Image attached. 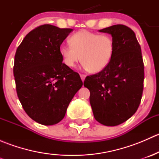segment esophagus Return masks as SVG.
Masks as SVG:
<instances>
[{
  "mask_svg": "<svg viewBox=\"0 0 159 159\" xmlns=\"http://www.w3.org/2000/svg\"><path fill=\"white\" fill-rule=\"evenodd\" d=\"M80 76H81V80H82V81H84V78H85V77H86V75H84V74H81V75H80Z\"/></svg>",
  "mask_w": 159,
  "mask_h": 159,
  "instance_id": "esophagus-1",
  "label": "esophagus"
}]
</instances>
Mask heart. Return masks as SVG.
I'll return each mask as SVG.
<instances>
[{"label":"heart","instance_id":"1","mask_svg":"<svg viewBox=\"0 0 159 159\" xmlns=\"http://www.w3.org/2000/svg\"><path fill=\"white\" fill-rule=\"evenodd\" d=\"M70 44H62L59 52L63 62L69 68L81 61L83 66L92 73L105 69L109 64L114 50L113 38L108 34H99L81 30L70 36Z\"/></svg>","mask_w":159,"mask_h":159}]
</instances>
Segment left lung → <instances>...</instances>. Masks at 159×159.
I'll return each mask as SVG.
<instances>
[{
  "mask_svg": "<svg viewBox=\"0 0 159 159\" xmlns=\"http://www.w3.org/2000/svg\"><path fill=\"white\" fill-rule=\"evenodd\" d=\"M111 34L115 43L108 66L86 77L84 87L90 91V104L99 123L115 126L136 112L144 89V62L141 46L129 27L116 25L99 30Z\"/></svg>",
  "mask_w": 159,
  "mask_h": 159,
  "instance_id": "obj_1",
  "label": "left lung"
}]
</instances>
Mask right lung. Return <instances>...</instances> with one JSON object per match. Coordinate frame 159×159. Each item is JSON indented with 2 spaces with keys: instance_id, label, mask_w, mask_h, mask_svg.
I'll return each instance as SVG.
<instances>
[{
  "instance_id": "add662e5",
  "label": "right lung",
  "mask_w": 159,
  "mask_h": 159,
  "mask_svg": "<svg viewBox=\"0 0 159 159\" xmlns=\"http://www.w3.org/2000/svg\"><path fill=\"white\" fill-rule=\"evenodd\" d=\"M72 30L41 25L25 36L16 51L13 72L17 97L28 116L39 124L61 121L83 84L78 73L62 62L59 52Z\"/></svg>"
}]
</instances>
